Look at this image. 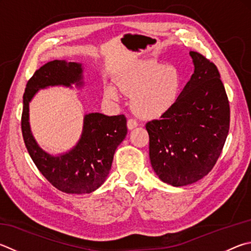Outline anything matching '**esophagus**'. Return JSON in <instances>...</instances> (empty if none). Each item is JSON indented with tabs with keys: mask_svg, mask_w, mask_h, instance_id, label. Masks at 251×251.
I'll use <instances>...</instances> for the list:
<instances>
[{
	"mask_svg": "<svg viewBox=\"0 0 251 251\" xmlns=\"http://www.w3.org/2000/svg\"><path fill=\"white\" fill-rule=\"evenodd\" d=\"M138 126V123L137 121H135L134 118H129L128 121H127V128L128 129H134L135 127Z\"/></svg>",
	"mask_w": 251,
	"mask_h": 251,
	"instance_id": "34e87169",
	"label": "esophagus"
}]
</instances>
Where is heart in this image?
Listing matches in <instances>:
<instances>
[{"label":"heart","mask_w":251,"mask_h":251,"mask_svg":"<svg viewBox=\"0 0 251 251\" xmlns=\"http://www.w3.org/2000/svg\"><path fill=\"white\" fill-rule=\"evenodd\" d=\"M182 76L173 66L143 61L128 68L121 75L118 89L133 97L131 108L145 120H154L175 106L181 92ZM107 99L120 100V92L114 85L105 89Z\"/></svg>","instance_id":"heart-1"}]
</instances>
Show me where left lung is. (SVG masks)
Here are the masks:
<instances>
[{"label":"left lung","instance_id":"left-lung-1","mask_svg":"<svg viewBox=\"0 0 251 251\" xmlns=\"http://www.w3.org/2000/svg\"><path fill=\"white\" fill-rule=\"evenodd\" d=\"M194 74L171 110L146 124L149 157L159 179L192 184L215 166L229 130V102L217 67L190 51Z\"/></svg>","mask_w":251,"mask_h":251}]
</instances>
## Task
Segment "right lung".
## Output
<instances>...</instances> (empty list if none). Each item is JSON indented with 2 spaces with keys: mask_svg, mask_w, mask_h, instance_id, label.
<instances>
[{
  "mask_svg": "<svg viewBox=\"0 0 251 251\" xmlns=\"http://www.w3.org/2000/svg\"><path fill=\"white\" fill-rule=\"evenodd\" d=\"M81 63L49 61L36 70L26 84L23 97L22 133L30 158L42 175L59 191L69 194L91 193L99 189L110 173L115 150L127 135L124 115L101 113L84 115L81 137L68 152L52 156L39 147L30 130L29 102L39 90L71 84L83 86Z\"/></svg>",
  "mask_w": 251,
  "mask_h": 251,
  "instance_id": "add662e5",
  "label": "right lung"
}]
</instances>
